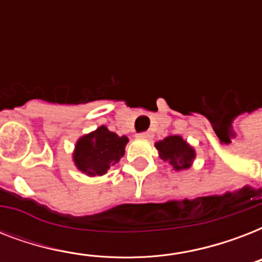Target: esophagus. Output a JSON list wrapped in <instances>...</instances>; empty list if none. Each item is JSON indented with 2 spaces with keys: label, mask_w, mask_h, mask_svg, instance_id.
Returning <instances> with one entry per match:
<instances>
[{
  "label": "esophagus",
  "mask_w": 262,
  "mask_h": 262,
  "mask_svg": "<svg viewBox=\"0 0 262 262\" xmlns=\"http://www.w3.org/2000/svg\"><path fill=\"white\" fill-rule=\"evenodd\" d=\"M139 137L140 139H144V140H151L152 137H154V135H152L151 132H143V133H140Z\"/></svg>",
  "instance_id": "obj_1"
}]
</instances>
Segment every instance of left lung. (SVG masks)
I'll return each instance as SVG.
<instances>
[{
    "label": "left lung",
    "instance_id": "8db88e82",
    "mask_svg": "<svg viewBox=\"0 0 262 262\" xmlns=\"http://www.w3.org/2000/svg\"><path fill=\"white\" fill-rule=\"evenodd\" d=\"M160 159L167 162L175 171L186 170L195 158L194 148L190 147L181 136H168L155 144Z\"/></svg>",
    "mask_w": 262,
    "mask_h": 262
}]
</instances>
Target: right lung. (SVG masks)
<instances>
[{
    "label": "right lung",
    "mask_w": 262,
    "mask_h": 262,
    "mask_svg": "<svg viewBox=\"0 0 262 262\" xmlns=\"http://www.w3.org/2000/svg\"><path fill=\"white\" fill-rule=\"evenodd\" d=\"M127 141L126 136L119 137L106 126H99L96 130L77 140L73 162L76 167L88 177H100L125 155Z\"/></svg>",
    "instance_id": "obj_1"
}]
</instances>
